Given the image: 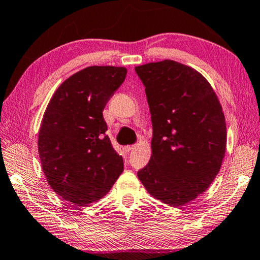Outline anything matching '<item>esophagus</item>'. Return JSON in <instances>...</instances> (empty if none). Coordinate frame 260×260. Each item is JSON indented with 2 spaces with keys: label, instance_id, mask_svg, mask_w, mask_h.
I'll use <instances>...</instances> for the list:
<instances>
[{
  "label": "esophagus",
  "instance_id": "34e87169",
  "mask_svg": "<svg viewBox=\"0 0 260 260\" xmlns=\"http://www.w3.org/2000/svg\"><path fill=\"white\" fill-rule=\"evenodd\" d=\"M133 149H134V146H126V147L122 148V150L125 152H129L131 150H133Z\"/></svg>",
  "mask_w": 260,
  "mask_h": 260
}]
</instances>
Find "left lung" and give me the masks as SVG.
I'll list each match as a JSON object with an SVG mask.
<instances>
[{
	"label": "left lung",
	"instance_id": "left-lung-1",
	"mask_svg": "<svg viewBox=\"0 0 260 260\" xmlns=\"http://www.w3.org/2000/svg\"><path fill=\"white\" fill-rule=\"evenodd\" d=\"M146 86L152 122L151 157L138 177L172 207L204 193L225 154L222 106L209 82L188 66L163 60L135 67Z\"/></svg>",
	"mask_w": 260,
	"mask_h": 260
}]
</instances>
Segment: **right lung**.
<instances>
[{"label":"right lung","mask_w":260,"mask_h":260,"mask_svg":"<svg viewBox=\"0 0 260 260\" xmlns=\"http://www.w3.org/2000/svg\"><path fill=\"white\" fill-rule=\"evenodd\" d=\"M127 69L91 66L67 78L49 101L38 135L44 175L57 196L76 206L102 199L123 171L105 132L103 110Z\"/></svg>","instance_id":"right-lung-1"}]
</instances>
